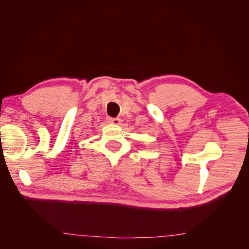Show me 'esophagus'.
<instances>
[{
  "label": "esophagus",
  "instance_id": "esophagus-1",
  "mask_svg": "<svg viewBox=\"0 0 249 249\" xmlns=\"http://www.w3.org/2000/svg\"><path fill=\"white\" fill-rule=\"evenodd\" d=\"M108 122L113 124H120V123H122V120H120V118H112V117H108Z\"/></svg>",
  "mask_w": 249,
  "mask_h": 249
}]
</instances>
